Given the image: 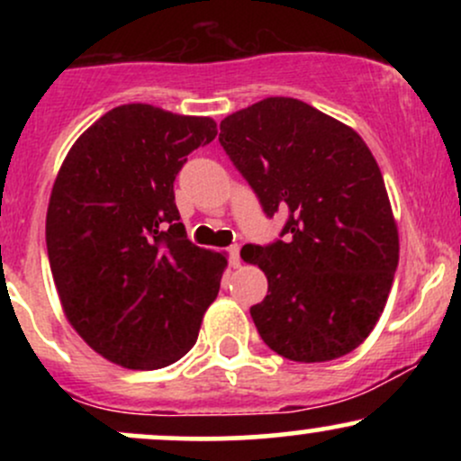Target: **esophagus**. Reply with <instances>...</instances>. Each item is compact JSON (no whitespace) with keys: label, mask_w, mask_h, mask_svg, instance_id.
Masks as SVG:
<instances>
[{"label":"esophagus","mask_w":461,"mask_h":461,"mask_svg":"<svg viewBox=\"0 0 461 461\" xmlns=\"http://www.w3.org/2000/svg\"><path fill=\"white\" fill-rule=\"evenodd\" d=\"M227 253H230V264H231V267H240V249L230 247V249H227Z\"/></svg>","instance_id":"obj_1"}]
</instances>
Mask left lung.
<instances>
[{"label":"left lung","instance_id":"1","mask_svg":"<svg viewBox=\"0 0 461 461\" xmlns=\"http://www.w3.org/2000/svg\"><path fill=\"white\" fill-rule=\"evenodd\" d=\"M219 142L282 237L245 245L268 294L253 305L262 340L293 362L357 348L385 308L399 231L373 153L348 125L293 97H267L221 121Z\"/></svg>","mask_w":461,"mask_h":461}]
</instances>
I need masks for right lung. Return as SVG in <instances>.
<instances>
[{"label": "right lung", "instance_id": "1", "mask_svg": "<svg viewBox=\"0 0 461 461\" xmlns=\"http://www.w3.org/2000/svg\"><path fill=\"white\" fill-rule=\"evenodd\" d=\"M210 116L149 104L105 113L67 153L47 208V256L67 321L99 356L156 370L194 347L227 267L179 223L173 182L214 140Z\"/></svg>", "mask_w": 461, "mask_h": 461}]
</instances>
